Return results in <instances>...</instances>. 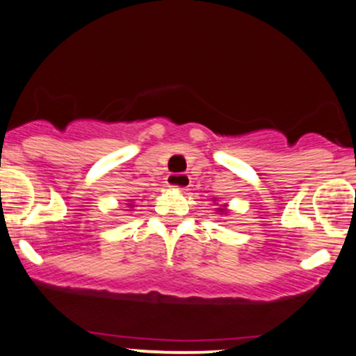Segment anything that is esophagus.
I'll list each match as a JSON object with an SVG mask.
<instances>
[{
    "instance_id": "34e87169",
    "label": "esophagus",
    "mask_w": 356,
    "mask_h": 356,
    "mask_svg": "<svg viewBox=\"0 0 356 356\" xmlns=\"http://www.w3.org/2000/svg\"><path fill=\"white\" fill-rule=\"evenodd\" d=\"M166 185L175 190H186L190 186L188 175H168Z\"/></svg>"
}]
</instances>
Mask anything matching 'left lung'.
Wrapping results in <instances>:
<instances>
[{"instance_id":"8db88e82","label":"left lung","mask_w":356,"mask_h":356,"mask_svg":"<svg viewBox=\"0 0 356 356\" xmlns=\"http://www.w3.org/2000/svg\"><path fill=\"white\" fill-rule=\"evenodd\" d=\"M213 202H217V200H213ZM216 212L220 213V216H224V213H227V205H220V207L216 209Z\"/></svg>"}]
</instances>
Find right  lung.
Wrapping results in <instances>:
<instances>
[{
  "instance_id": "add662e5",
  "label": "right lung",
  "mask_w": 356,
  "mask_h": 356,
  "mask_svg": "<svg viewBox=\"0 0 356 356\" xmlns=\"http://www.w3.org/2000/svg\"><path fill=\"white\" fill-rule=\"evenodd\" d=\"M129 202H131V204H127V207H129V209H132V207H134V204H132V200H129Z\"/></svg>"
}]
</instances>
